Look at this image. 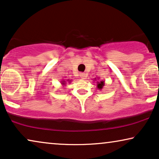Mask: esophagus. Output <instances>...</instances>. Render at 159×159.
<instances>
[{
    "label": "esophagus",
    "instance_id": "esophagus-1",
    "mask_svg": "<svg viewBox=\"0 0 159 159\" xmlns=\"http://www.w3.org/2000/svg\"><path fill=\"white\" fill-rule=\"evenodd\" d=\"M80 77L82 78V79H84V78H85V77H86V75L84 73H80Z\"/></svg>",
    "mask_w": 159,
    "mask_h": 159
}]
</instances>
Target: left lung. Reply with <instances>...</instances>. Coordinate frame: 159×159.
<instances>
[{
  "mask_svg": "<svg viewBox=\"0 0 159 159\" xmlns=\"http://www.w3.org/2000/svg\"><path fill=\"white\" fill-rule=\"evenodd\" d=\"M94 80H96V78H95ZM98 80H99V79H98ZM104 85H105V81H103V80H98L97 81V89L98 90H101L104 87Z\"/></svg>",
  "mask_w": 159,
  "mask_h": 159,
  "instance_id": "left-lung-1",
  "label": "left lung"
}]
</instances>
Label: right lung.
Wrapping results in <instances>:
<instances>
[{
	"label": "right lung",
	"instance_id": "add662e5",
	"mask_svg": "<svg viewBox=\"0 0 159 159\" xmlns=\"http://www.w3.org/2000/svg\"><path fill=\"white\" fill-rule=\"evenodd\" d=\"M67 81H68V82H69V83H70V82H71V80H67ZM61 84H62V85H63V86H65V85H66V81H65V80H61Z\"/></svg>",
	"mask_w": 159,
	"mask_h": 159
}]
</instances>
